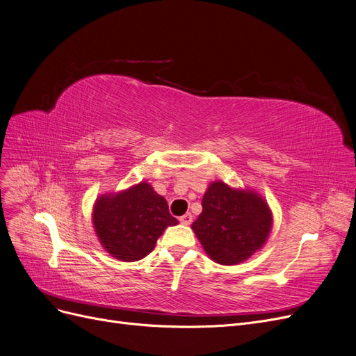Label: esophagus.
Masks as SVG:
<instances>
[{"label": "esophagus", "mask_w": 356, "mask_h": 356, "mask_svg": "<svg viewBox=\"0 0 356 356\" xmlns=\"http://www.w3.org/2000/svg\"><path fill=\"white\" fill-rule=\"evenodd\" d=\"M179 222H181L182 225H191V222H193V215H191V213H186V215L179 218Z\"/></svg>", "instance_id": "34e87169"}]
</instances>
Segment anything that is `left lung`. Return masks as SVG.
<instances>
[{
    "instance_id": "left-lung-1",
    "label": "left lung",
    "mask_w": 356,
    "mask_h": 356,
    "mask_svg": "<svg viewBox=\"0 0 356 356\" xmlns=\"http://www.w3.org/2000/svg\"><path fill=\"white\" fill-rule=\"evenodd\" d=\"M203 211L191 225L209 257L223 266L248 260L272 231V210L252 190L211 182L202 200Z\"/></svg>"
}]
</instances>
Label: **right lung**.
<instances>
[{"mask_svg": "<svg viewBox=\"0 0 356 356\" xmlns=\"http://www.w3.org/2000/svg\"><path fill=\"white\" fill-rule=\"evenodd\" d=\"M92 220L102 247L121 261L145 259L166 227L178 223L169 213L165 197L145 181L99 197Z\"/></svg>", "mask_w": 356, "mask_h": 356, "instance_id": "obj_1", "label": "right lung"}]
</instances>
